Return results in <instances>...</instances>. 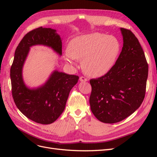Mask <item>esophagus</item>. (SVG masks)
<instances>
[{"mask_svg":"<svg viewBox=\"0 0 157 157\" xmlns=\"http://www.w3.org/2000/svg\"><path fill=\"white\" fill-rule=\"evenodd\" d=\"M79 79H80V82H86V81H88V79L84 77H80Z\"/></svg>","mask_w":157,"mask_h":157,"instance_id":"esophagus-1","label":"esophagus"}]
</instances>
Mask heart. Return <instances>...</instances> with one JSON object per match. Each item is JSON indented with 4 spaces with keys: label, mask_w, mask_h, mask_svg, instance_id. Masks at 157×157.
<instances>
[{
    "label": "heart",
    "mask_w": 157,
    "mask_h": 157,
    "mask_svg": "<svg viewBox=\"0 0 157 157\" xmlns=\"http://www.w3.org/2000/svg\"><path fill=\"white\" fill-rule=\"evenodd\" d=\"M121 48L117 37L92 33L73 38L69 42L64 58L71 64H74V59L82 60L85 73L93 77H100L113 68Z\"/></svg>",
    "instance_id": "heart-1"
}]
</instances>
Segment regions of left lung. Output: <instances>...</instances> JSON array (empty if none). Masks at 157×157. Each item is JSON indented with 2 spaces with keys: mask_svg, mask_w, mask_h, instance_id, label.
<instances>
[{
  "mask_svg": "<svg viewBox=\"0 0 157 157\" xmlns=\"http://www.w3.org/2000/svg\"><path fill=\"white\" fill-rule=\"evenodd\" d=\"M123 47L115 64L103 77L90 80L91 111L98 119L113 124L125 119L143 102L148 64L133 33L121 28Z\"/></svg>",
  "mask_w": 157,
  "mask_h": 157,
  "instance_id": "8db88e82",
  "label": "left lung"
}]
</instances>
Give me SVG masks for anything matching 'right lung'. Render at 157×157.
Here are the masks:
<instances>
[{
	"instance_id": "add662e5",
	"label": "right lung",
	"mask_w": 157,
	"mask_h": 157,
	"mask_svg": "<svg viewBox=\"0 0 157 157\" xmlns=\"http://www.w3.org/2000/svg\"><path fill=\"white\" fill-rule=\"evenodd\" d=\"M37 45L48 47L59 56L62 54V39L56 29L41 27L28 33L14 54L10 69L12 92L17 107L26 117L39 124H49L63 112L78 77L54 70L40 86H27L23 78V65L31 47Z\"/></svg>"
}]
</instances>
